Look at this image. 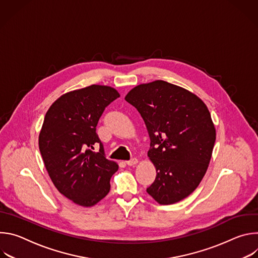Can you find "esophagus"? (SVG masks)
I'll return each instance as SVG.
<instances>
[{
    "instance_id": "obj_1",
    "label": "esophagus",
    "mask_w": 258,
    "mask_h": 258,
    "mask_svg": "<svg viewBox=\"0 0 258 258\" xmlns=\"http://www.w3.org/2000/svg\"><path fill=\"white\" fill-rule=\"evenodd\" d=\"M138 159L137 158H133V159H131V160H127V161H125V163L127 164V165H130V166H132V165H135V164H137L138 163Z\"/></svg>"
}]
</instances>
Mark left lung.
<instances>
[{"label":"left lung","mask_w":258,"mask_h":258,"mask_svg":"<svg viewBox=\"0 0 258 258\" xmlns=\"http://www.w3.org/2000/svg\"><path fill=\"white\" fill-rule=\"evenodd\" d=\"M124 99L140 112L151 140L148 157L156 177L147 193L162 205L185 199L199 186L212 155L216 133L207 106L164 81L136 86Z\"/></svg>","instance_id":"1"}]
</instances>
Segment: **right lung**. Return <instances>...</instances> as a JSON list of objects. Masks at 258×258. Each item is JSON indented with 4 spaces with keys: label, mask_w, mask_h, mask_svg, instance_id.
<instances>
[{
    "label": "right lung",
    "mask_w": 258,
    "mask_h": 258,
    "mask_svg": "<svg viewBox=\"0 0 258 258\" xmlns=\"http://www.w3.org/2000/svg\"><path fill=\"white\" fill-rule=\"evenodd\" d=\"M119 96L114 88L92 85L63 94L45 115L39 147L46 169L57 190L78 205L101 201L118 170L105 157L96 126L105 107ZM96 143L99 153L92 151Z\"/></svg>",
    "instance_id": "1"
}]
</instances>
